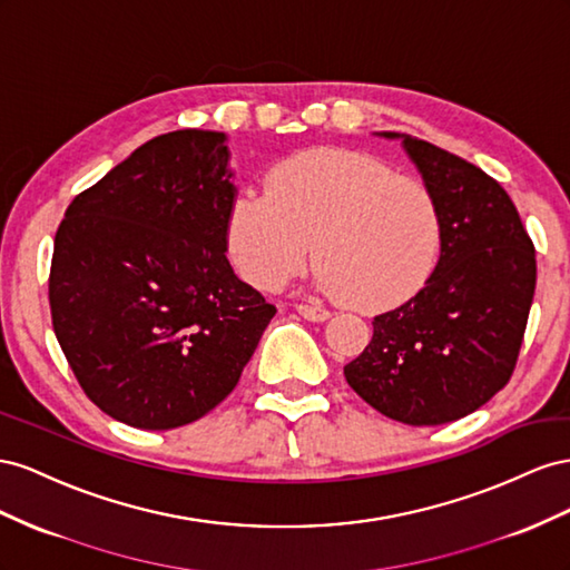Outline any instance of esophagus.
<instances>
[{"label": "esophagus", "instance_id": "1", "mask_svg": "<svg viewBox=\"0 0 570 570\" xmlns=\"http://www.w3.org/2000/svg\"><path fill=\"white\" fill-rule=\"evenodd\" d=\"M296 311L301 317H305L307 322H324L330 320V311H324L320 305H307V303H298Z\"/></svg>", "mask_w": 570, "mask_h": 570}]
</instances>
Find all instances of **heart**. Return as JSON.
Wrapping results in <instances>:
<instances>
[{
	"instance_id": "obj_1",
	"label": "heart",
	"mask_w": 570,
	"mask_h": 570,
	"mask_svg": "<svg viewBox=\"0 0 570 570\" xmlns=\"http://www.w3.org/2000/svg\"><path fill=\"white\" fill-rule=\"evenodd\" d=\"M243 279L282 288L313 248L317 284L357 311L409 301L442 250V215L428 184L353 150H307L279 161L265 190H240L226 219Z\"/></svg>"
}]
</instances>
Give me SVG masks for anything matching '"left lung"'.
<instances>
[{"mask_svg": "<svg viewBox=\"0 0 570 570\" xmlns=\"http://www.w3.org/2000/svg\"><path fill=\"white\" fill-rule=\"evenodd\" d=\"M403 145L439 205L442 255L411 301L375 317L372 341L344 375L382 415L444 425L509 384L538 263L513 200L490 174L428 140L403 136Z\"/></svg>", "mask_w": 570, "mask_h": 570, "instance_id": "8db88e82", "label": "left lung"}]
</instances>
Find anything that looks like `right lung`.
Masks as SVG:
<instances>
[{"label":"right lung","mask_w":570,"mask_h":570,"mask_svg":"<svg viewBox=\"0 0 570 570\" xmlns=\"http://www.w3.org/2000/svg\"><path fill=\"white\" fill-rule=\"evenodd\" d=\"M226 136H157L78 193L50 267L59 346L86 396L140 430L200 420L234 392L276 307L226 259Z\"/></svg>","instance_id":"right-lung-1"}]
</instances>
